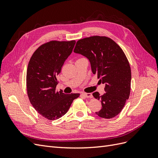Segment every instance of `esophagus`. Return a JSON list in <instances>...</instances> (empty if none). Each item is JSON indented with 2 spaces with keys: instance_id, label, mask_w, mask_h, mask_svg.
I'll use <instances>...</instances> for the list:
<instances>
[{
  "instance_id": "esophagus-1",
  "label": "esophagus",
  "mask_w": 158,
  "mask_h": 158,
  "mask_svg": "<svg viewBox=\"0 0 158 158\" xmlns=\"http://www.w3.org/2000/svg\"><path fill=\"white\" fill-rule=\"evenodd\" d=\"M82 95L85 98H92V94L91 93H84V94H82Z\"/></svg>"
}]
</instances>
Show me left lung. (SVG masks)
Masks as SVG:
<instances>
[{
    "label": "left lung",
    "mask_w": 158,
    "mask_h": 158,
    "mask_svg": "<svg viewBox=\"0 0 158 158\" xmlns=\"http://www.w3.org/2000/svg\"><path fill=\"white\" fill-rule=\"evenodd\" d=\"M74 52L89 59L93 74L105 84L103 95L93 93L102 106L95 113L105 118L116 117L125 106L131 92V70L125 52L111 38L98 35L79 40Z\"/></svg>",
    "instance_id": "8db88e82"
}]
</instances>
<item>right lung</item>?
<instances>
[{
	"label": "right lung",
	"instance_id": "right-lung-1",
	"mask_svg": "<svg viewBox=\"0 0 158 158\" xmlns=\"http://www.w3.org/2000/svg\"><path fill=\"white\" fill-rule=\"evenodd\" d=\"M75 44L74 40L45 43L33 52L28 63L26 86L30 102L38 113L51 121L64 115L73 100L80 96V94L56 91V76Z\"/></svg>",
	"mask_w": 158,
	"mask_h": 158
}]
</instances>
